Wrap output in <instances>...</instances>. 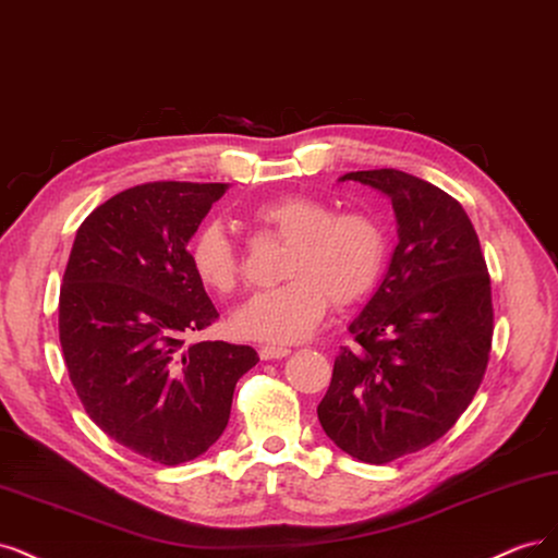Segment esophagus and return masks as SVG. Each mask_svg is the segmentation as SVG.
Wrapping results in <instances>:
<instances>
[{
	"instance_id": "34e87169",
	"label": "esophagus",
	"mask_w": 558,
	"mask_h": 558,
	"mask_svg": "<svg viewBox=\"0 0 558 558\" xmlns=\"http://www.w3.org/2000/svg\"><path fill=\"white\" fill-rule=\"evenodd\" d=\"M292 350L290 348H276V345H264L262 350H259V356L264 359V362H268V359H282V356H287L290 354Z\"/></svg>"
}]
</instances>
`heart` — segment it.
<instances>
[{"label": "heart", "mask_w": 558, "mask_h": 558, "mask_svg": "<svg viewBox=\"0 0 558 558\" xmlns=\"http://www.w3.org/2000/svg\"><path fill=\"white\" fill-rule=\"evenodd\" d=\"M253 220L290 241L282 278L257 292L231 315L241 338L287 345L311 338L322 325L329 299L352 305L373 292L387 262V233L368 213H336L308 194H287L255 208ZM194 276L215 294L241 282L239 247L220 222H208L190 243Z\"/></svg>", "instance_id": "b5f03b06"}]
</instances>
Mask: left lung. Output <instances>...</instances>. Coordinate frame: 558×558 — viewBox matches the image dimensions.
<instances>
[{"label": "left lung", "instance_id": "8db88e82", "mask_svg": "<svg viewBox=\"0 0 558 558\" xmlns=\"http://www.w3.org/2000/svg\"><path fill=\"white\" fill-rule=\"evenodd\" d=\"M383 192L399 245L340 348L317 405L325 434L364 463H387L436 442L471 405L487 371L494 308L487 262L457 199L397 169L352 171Z\"/></svg>", "mask_w": 558, "mask_h": 558}]
</instances>
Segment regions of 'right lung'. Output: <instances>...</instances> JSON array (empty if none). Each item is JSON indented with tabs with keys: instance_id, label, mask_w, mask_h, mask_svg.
Here are the masks:
<instances>
[{
	"instance_id": "obj_1",
	"label": "right lung",
	"mask_w": 558,
	"mask_h": 558,
	"mask_svg": "<svg viewBox=\"0 0 558 558\" xmlns=\"http://www.w3.org/2000/svg\"><path fill=\"white\" fill-rule=\"evenodd\" d=\"M225 183H146L87 215L60 290V343L106 436L150 461H192L222 436L250 345L185 336L218 319L187 243Z\"/></svg>"
}]
</instances>
